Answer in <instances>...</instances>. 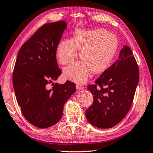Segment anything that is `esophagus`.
Returning <instances> with one entry per match:
<instances>
[{"mask_svg":"<svg viewBox=\"0 0 153 153\" xmlns=\"http://www.w3.org/2000/svg\"><path fill=\"white\" fill-rule=\"evenodd\" d=\"M76 88L78 90H82L84 88V85L82 84H77L76 85Z\"/></svg>","mask_w":153,"mask_h":153,"instance_id":"obj_1","label":"esophagus"}]
</instances>
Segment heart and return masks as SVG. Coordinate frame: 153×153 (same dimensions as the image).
Here are the masks:
<instances>
[{
  "instance_id": "heart-1",
  "label": "heart",
  "mask_w": 153,
  "mask_h": 153,
  "mask_svg": "<svg viewBox=\"0 0 153 153\" xmlns=\"http://www.w3.org/2000/svg\"><path fill=\"white\" fill-rule=\"evenodd\" d=\"M117 49V37L105 29L77 30L72 40H65L59 43L56 55L61 64L69 65L78 56V49H81L80 56L83 60L66 67L64 74L71 81L85 82L93 71L100 73L108 67Z\"/></svg>"
}]
</instances>
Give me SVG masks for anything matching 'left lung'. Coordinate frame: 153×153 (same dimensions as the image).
Masks as SVG:
<instances>
[{"mask_svg":"<svg viewBox=\"0 0 153 153\" xmlns=\"http://www.w3.org/2000/svg\"><path fill=\"white\" fill-rule=\"evenodd\" d=\"M140 71L133 52L124 45L118 60L104 71L94 84L87 86L93 95L86 111V119L100 128L115 126L127 115L133 104Z\"/></svg>","mask_w":153,"mask_h":153,"instance_id":"obj_1","label":"left lung"}]
</instances>
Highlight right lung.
Wrapping results in <instances>:
<instances>
[{"mask_svg": "<svg viewBox=\"0 0 153 153\" xmlns=\"http://www.w3.org/2000/svg\"><path fill=\"white\" fill-rule=\"evenodd\" d=\"M67 23L45 24L22 45L13 72V86L18 106L25 119L40 128L53 126L62 116L65 102L76 91L71 81L48 84L62 74L56 50Z\"/></svg>", "mask_w": 153, "mask_h": 153, "instance_id": "right-lung-1", "label": "right lung"}]
</instances>
